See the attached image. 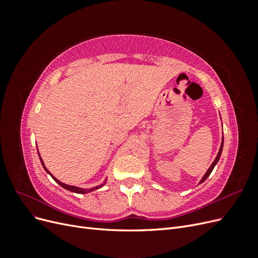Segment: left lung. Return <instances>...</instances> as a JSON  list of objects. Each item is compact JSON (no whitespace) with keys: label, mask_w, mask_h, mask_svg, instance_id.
<instances>
[{"label":"left lung","mask_w":258,"mask_h":258,"mask_svg":"<svg viewBox=\"0 0 258 258\" xmlns=\"http://www.w3.org/2000/svg\"><path fill=\"white\" fill-rule=\"evenodd\" d=\"M223 145H224V138H222L221 147H220V151H218V154H217V156H216V158H215L214 161L212 162V165H211V167L208 169V171L206 172V174L204 175V177H202V178L200 179L199 184H200V183H204V182L206 181V179L209 177V175L211 174V172H212V171H213V169H214V167L216 166V163L218 162V160H220V157H221V155H222V151H223Z\"/></svg>","instance_id":"obj_1"}]
</instances>
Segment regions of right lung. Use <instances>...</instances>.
<instances>
[{"label": "right lung", "mask_w": 258, "mask_h": 258, "mask_svg": "<svg viewBox=\"0 0 258 258\" xmlns=\"http://www.w3.org/2000/svg\"><path fill=\"white\" fill-rule=\"evenodd\" d=\"M38 156H40V153H38ZM40 160H41V162H42V166H43V168L45 169V171L46 172H47L53 179L54 181H56L61 187H63L64 189H68V190H70V191H72V192H76V194H87V192H90V191H93V190H96V189H99V188H101V187H103L105 184H106V181H107V178H105V181L102 183V184H100V185H98V186H96V187H91V188H81V187H77V186H73V185H68V184H64V183H62V182H60L59 179H57L56 177H54L49 171H48V169L45 167V165H44V161H43V159H42V157L40 156Z\"/></svg>", "instance_id": "1"}]
</instances>
